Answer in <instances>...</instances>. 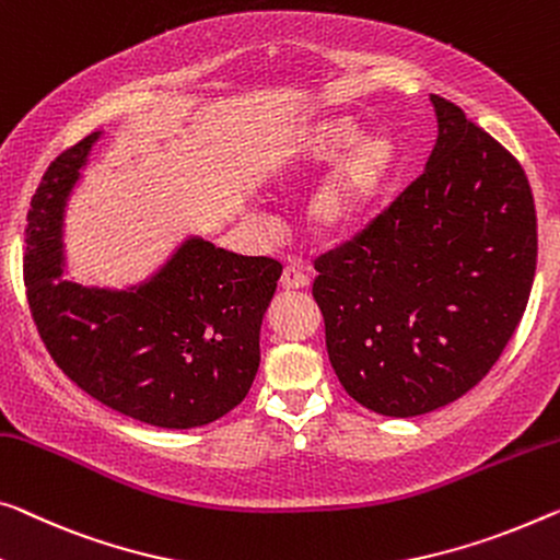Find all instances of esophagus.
I'll return each instance as SVG.
<instances>
[{"label":"esophagus","mask_w":560,"mask_h":560,"mask_svg":"<svg viewBox=\"0 0 560 560\" xmlns=\"http://www.w3.org/2000/svg\"><path fill=\"white\" fill-rule=\"evenodd\" d=\"M310 285V278L305 272H300L298 268H285L282 270V278H280V288L288 290V292H295V290H305Z\"/></svg>","instance_id":"34e87169"}]
</instances>
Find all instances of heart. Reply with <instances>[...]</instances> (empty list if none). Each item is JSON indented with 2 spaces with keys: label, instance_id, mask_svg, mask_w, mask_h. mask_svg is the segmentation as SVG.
I'll return each instance as SVG.
<instances>
[{
  "label": "heart",
  "instance_id": "1",
  "mask_svg": "<svg viewBox=\"0 0 560 560\" xmlns=\"http://www.w3.org/2000/svg\"><path fill=\"white\" fill-rule=\"evenodd\" d=\"M328 162L305 197L300 220L317 243L332 245L350 237L373 218L400 172V152L390 135H365L358 119L328 115L300 127L270 154L262 185L270 192L292 190Z\"/></svg>",
  "mask_w": 560,
  "mask_h": 560
}]
</instances>
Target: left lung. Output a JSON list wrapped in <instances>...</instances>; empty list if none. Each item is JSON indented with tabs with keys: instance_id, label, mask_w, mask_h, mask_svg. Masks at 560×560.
Wrapping results in <instances>:
<instances>
[{
	"instance_id": "left-lung-1",
	"label": "left lung",
	"mask_w": 560,
	"mask_h": 560,
	"mask_svg": "<svg viewBox=\"0 0 560 560\" xmlns=\"http://www.w3.org/2000/svg\"><path fill=\"white\" fill-rule=\"evenodd\" d=\"M423 175L352 243L315 262L330 365L360 406L412 418L458 400L526 310L538 235L518 160L430 94Z\"/></svg>"
}]
</instances>
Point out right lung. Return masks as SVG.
<instances>
[{"label": "right lung", "mask_w": 560, "mask_h": 560, "mask_svg": "<svg viewBox=\"0 0 560 560\" xmlns=\"http://www.w3.org/2000/svg\"><path fill=\"white\" fill-rule=\"evenodd\" d=\"M92 132L47 167L24 232V282L49 355L74 385L148 425H208L243 402L260 368V325L282 265L185 235L125 288L67 278V208Z\"/></svg>", "instance_id": "1"}]
</instances>
